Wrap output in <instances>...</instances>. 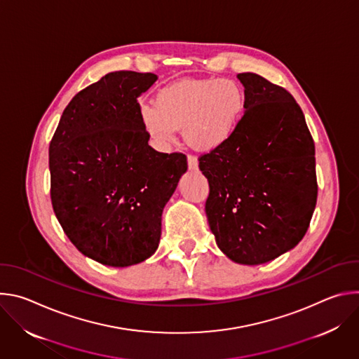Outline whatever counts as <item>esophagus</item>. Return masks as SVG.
Returning a JSON list of instances; mask_svg holds the SVG:
<instances>
[{
	"instance_id": "obj_1",
	"label": "esophagus",
	"mask_w": 359,
	"mask_h": 359,
	"mask_svg": "<svg viewBox=\"0 0 359 359\" xmlns=\"http://www.w3.org/2000/svg\"><path fill=\"white\" fill-rule=\"evenodd\" d=\"M187 165H189V170H191V172H196V170L198 169V162H197V159H196L194 156H191V155L187 156Z\"/></svg>"
}]
</instances>
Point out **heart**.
Instances as JSON below:
<instances>
[{"instance_id":"1","label":"heart","mask_w":359,"mask_h":359,"mask_svg":"<svg viewBox=\"0 0 359 359\" xmlns=\"http://www.w3.org/2000/svg\"><path fill=\"white\" fill-rule=\"evenodd\" d=\"M247 107L243 85L231 78L182 79L166 85L155 102L139 107V121L155 146L166 149L182 129L200 151L224 147L238 130Z\"/></svg>"}]
</instances>
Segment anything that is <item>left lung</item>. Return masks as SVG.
I'll use <instances>...</instances> for the list:
<instances>
[{
  "label": "left lung",
  "mask_w": 359,
  "mask_h": 359,
  "mask_svg": "<svg viewBox=\"0 0 359 359\" xmlns=\"http://www.w3.org/2000/svg\"><path fill=\"white\" fill-rule=\"evenodd\" d=\"M247 107L234 137L198 159L210 193L206 216L217 247L257 266L294 248L316 203V146L295 99L251 72L237 75Z\"/></svg>",
  "instance_id": "1"
}]
</instances>
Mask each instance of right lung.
<instances>
[{
	"mask_svg": "<svg viewBox=\"0 0 359 359\" xmlns=\"http://www.w3.org/2000/svg\"><path fill=\"white\" fill-rule=\"evenodd\" d=\"M155 74L115 71L76 93L49 144L50 200L71 243L111 267L147 260L162 213L187 170L183 153L147 144L137 97Z\"/></svg>",
	"mask_w": 359,
	"mask_h": 359,
	"instance_id": "add662e5",
	"label": "right lung"
}]
</instances>
